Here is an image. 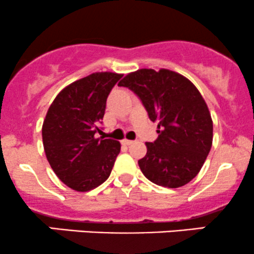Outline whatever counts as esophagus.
<instances>
[{
    "instance_id": "34e87169",
    "label": "esophagus",
    "mask_w": 254,
    "mask_h": 254,
    "mask_svg": "<svg viewBox=\"0 0 254 254\" xmlns=\"http://www.w3.org/2000/svg\"><path fill=\"white\" fill-rule=\"evenodd\" d=\"M123 144H125V146H131V144L133 143V141H130V140H123L122 141Z\"/></svg>"
}]
</instances>
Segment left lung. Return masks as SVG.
I'll list each match as a JSON object with an SVG mask.
<instances>
[{
  "mask_svg": "<svg viewBox=\"0 0 254 254\" xmlns=\"http://www.w3.org/2000/svg\"><path fill=\"white\" fill-rule=\"evenodd\" d=\"M133 91L158 124V138L147 142V154L138 160L150 182L178 188L199 174L212 146L210 111L195 85L170 69L142 68L119 82Z\"/></svg>",
  "mask_w": 254,
  "mask_h": 254,
  "instance_id": "obj_1",
  "label": "left lung"
}]
</instances>
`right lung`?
Returning <instances> with one entry per match:
<instances>
[{"instance_id": "1", "label": "right lung", "mask_w": 254, "mask_h": 254, "mask_svg": "<svg viewBox=\"0 0 254 254\" xmlns=\"http://www.w3.org/2000/svg\"><path fill=\"white\" fill-rule=\"evenodd\" d=\"M123 74L96 72L66 86L50 105L42 138L53 171L69 188L89 191L110 177L121 143L104 136L99 125L106 101Z\"/></svg>"}]
</instances>
